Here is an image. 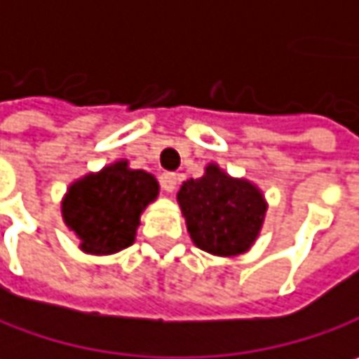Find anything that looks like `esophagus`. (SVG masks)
<instances>
[{"label": "esophagus", "instance_id": "obj_1", "mask_svg": "<svg viewBox=\"0 0 359 359\" xmlns=\"http://www.w3.org/2000/svg\"><path fill=\"white\" fill-rule=\"evenodd\" d=\"M177 182H179V177H177L175 172H164V175L160 177V184H162V189H164L166 193H172V191L177 189Z\"/></svg>", "mask_w": 359, "mask_h": 359}]
</instances>
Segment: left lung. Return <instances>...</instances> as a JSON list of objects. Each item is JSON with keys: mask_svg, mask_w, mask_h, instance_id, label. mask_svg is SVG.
Segmentation results:
<instances>
[{"mask_svg": "<svg viewBox=\"0 0 359 359\" xmlns=\"http://www.w3.org/2000/svg\"><path fill=\"white\" fill-rule=\"evenodd\" d=\"M193 243L213 256H240L262 229L266 201L245 179H233L217 164H207L201 179L182 182L177 195Z\"/></svg>", "mask_w": 359, "mask_h": 359, "instance_id": "left-lung-1", "label": "left lung"}]
</instances>
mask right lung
I'll list each match as a JSON object with an SVG mask.
<instances>
[{"label":"right lung","mask_w":359,"mask_h":359,"mask_svg":"<svg viewBox=\"0 0 359 359\" xmlns=\"http://www.w3.org/2000/svg\"><path fill=\"white\" fill-rule=\"evenodd\" d=\"M156 197V179L119 160L74 180L62 199V219L83 252L107 256L134 243L140 215Z\"/></svg>","instance_id":"obj_1"}]
</instances>
